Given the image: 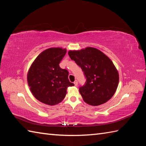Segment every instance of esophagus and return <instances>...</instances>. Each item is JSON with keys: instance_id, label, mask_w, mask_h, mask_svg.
<instances>
[{"instance_id": "34e87169", "label": "esophagus", "mask_w": 146, "mask_h": 146, "mask_svg": "<svg viewBox=\"0 0 146 146\" xmlns=\"http://www.w3.org/2000/svg\"><path fill=\"white\" fill-rule=\"evenodd\" d=\"M74 86H76L78 85V81H77V80H75V81H74Z\"/></svg>"}]
</instances>
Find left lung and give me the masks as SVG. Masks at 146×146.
Returning <instances> with one entry per match:
<instances>
[{"label": "left lung", "mask_w": 146, "mask_h": 146, "mask_svg": "<svg viewBox=\"0 0 146 146\" xmlns=\"http://www.w3.org/2000/svg\"><path fill=\"white\" fill-rule=\"evenodd\" d=\"M70 58L84 72V86L79 91L84 101L91 106L106 103L113 97L119 83V73L109 57L93 47L69 50Z\"/></svg>", "instance_id": "obj_1"}]
</instances>
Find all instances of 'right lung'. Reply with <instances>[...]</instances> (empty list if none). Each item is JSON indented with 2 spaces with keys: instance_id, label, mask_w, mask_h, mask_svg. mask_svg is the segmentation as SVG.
I'll return each instance as SVG.
<instances>
[{
  "instance_id": "obj_1",
  "label": "right lung",
  "mask_w": 146,
  "mask_h": 146,
  "mask_svg": "<svg viewBox=\"0 0 146 146\" xmlns=\"http://www.w3.org/2000/svg\"><path fill=\"white\" fill-rule=\"evenodd\" d=\"M66 52V48L52 47L40 53L27 73V83L37 100L54 106L63 100L69 86H74L68 80V72L59 64Z\"/></svg>"
}]
</instances>
